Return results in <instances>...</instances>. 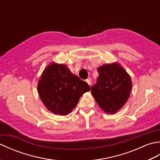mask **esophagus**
<instances>
[{
	"label": "esophagus",
	"mask_w": 160,
	"mask_h": 160,
	"mask_svg": "<svg viewBox=\"0 0 160 160\" xmlns=\"http://www.w3.org/2000/svg\"><path fill=\"white\" fill-rule=\"evenodd\" d=\"M86 81H87V82L88 83V84H89V85L91 87V84H92V82H91V80L90 79H87Z\"/></svg>",
	"instance_id": "34e87169"
}]
</instances>
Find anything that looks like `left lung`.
I'll return each mask as SVG.
<instances>
[{"mask_svg": "<svg viewBox=\"0 0 160 160\" xmlns=\"http://www.w3.org/2000/svg\"><path fill=\"white\" fill-rule=\"evenodd\" d=\"M98 72L99 76L91 87V93L102 109L113 114L128 99L131 79L124 68L117 63L100 67Z\"/></svg>", "mask_w": 160, "mask_h": 160, "instance_id": "1", "label": "left lung"}]
</instances>
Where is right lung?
<instances>
[{"label":"right lung","instance_id":"obj_1","mask_svg":"<svg viewBox=\"0 0 160 160\" xmlns=\"http://www.w3.org/2000/svg\"><path fill=\"white\" fill-rule=\"evenodd\" d=\"M90 91L87 82L64 64H50L38 83V92L45 106L54 114L66 115L76 107L81 96Z\"/></svg>","mask_w":160,"mask_h":160}]
</instances>
